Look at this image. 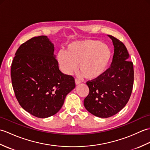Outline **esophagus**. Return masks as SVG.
<instances>
[{"label":"esophagus","mask_w":150,"mask_h":150,"mask_svg":"<svg viewBox=\"0 0 150 150\" xmlns=\"http://www.w3.org/2000/svg\"><path fill=\"white\" fill-rule=\"evenodd\" d=\"M75 84L76 85H79V84H81V81L79 80V79H75Z\"/></svg>","instance_id":"1"}]
</instances>
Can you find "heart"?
Returning <instances> with one entry per match:
<instances>
[{"mask_svg":"<svg viewBox=\"0 0 150 150\" xmlns=\"http://www.w3.org/2000/svg\"><path fill=\"white\" fill-rule=\"evenodd\" d=\"M112 52L106 44L97 40L74 41L69 44L66 52L60 51L57 60L61 71L69 75L77 69L88 80L101 77L109 66Z\"/></svg>","mask_w":150,"mask_h":150,"instance_id":"heart-1","label":"heart"}]
</instances>
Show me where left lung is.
Listing matches in <instances>:
<instances>
[{
    "mask_svg": "<svg viewBox=\"0 0 150 150\" xmlns=\"http://www.w3.org/2000/svg\"><path fill=\"white\" fill-rule=\"evenodd\" d=\"M114 46L110 68L94 81L87 82L90 93L85 98L86 109L93 115L108 118L122 109L131 96L134 71L133 62L124 44L111 35H108Z\"/></svg>",
    "mask_w": 150,
    "mask_h": 150,
    "instance_id": "8db88e82",
    "label": "left lung"
}]
</instances>
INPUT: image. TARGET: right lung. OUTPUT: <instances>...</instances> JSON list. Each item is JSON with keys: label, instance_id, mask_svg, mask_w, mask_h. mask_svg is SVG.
I'll return each mask as SVG.
<instances>
[{"label": "right lung", "instance_id": "add662e5", "mask_svg": "<svg viewBox=\"0 0 150 150\" xmlns=\"http://www.w3.org/2000/svg\"><path fill=\"white\" fill-rule=\"evenodd\" d=\"M55 47L47 36L33 37L18 47L11 77L21 107L38 118L56 114L75 87V80L59 70Z\"/></svg>", "mask_w": 150, "mask_h": 150}]
</instances>
